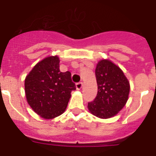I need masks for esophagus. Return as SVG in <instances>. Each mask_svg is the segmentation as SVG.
I'll list each match as a JSON object with an SVG mask.
<instances>
[{
    "instance_id": "1",
    "label": "esophagus",
    "mask_w": 156,
    "mask_h": 156,
    "mask_svg": "<svg viewBox=\"0 0 156 156\" xmlns=\"http://www.w3.org/2000/svg\"><path fill=\"white\" fill-rule=\"evenodd\" d=\"M76 87L77 90H80L81 88L83 87V83L80 82V83H76Z\"/></svg>"
}]
</instances>
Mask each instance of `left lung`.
<instances>
[{
	"instance_id": "8db88e82",
	"label": "left lung",
	"mask_w": 156,
	"mask_h": 156,
	"mask_svg": "<svg viewBox=\"0 0 156 156\" xmlns=\"http://www.w3.org/2000/svg\"><path fill=\"white\" fill-rule=\"evenodd\" d=\"M98 94L94 101L88 103L92 115L100 119H109L122 109L129 98L130 86L124 73L109 59H101L95 69Z\"/></svg>"
}]
</instances>
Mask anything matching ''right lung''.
<instances>
[{"mask_svg":"<svg viewBox=\"0 0 156 156\" xmlns=\"http://www.w3.org/2000/svg\"><path fill=\"white\" fill-rule=\"evenodd\" d=\"M58 55L48 56L34 66L25 79V94L31 108L45 119H51L66 111L76 90L69 71L59 69Z\"/></svg>","mask_w":156,"mask_h":156,"instance_id":"add662e5","label":"right lung"}]
</instances>
